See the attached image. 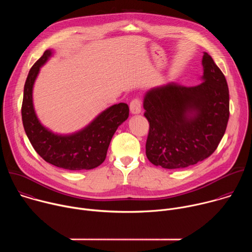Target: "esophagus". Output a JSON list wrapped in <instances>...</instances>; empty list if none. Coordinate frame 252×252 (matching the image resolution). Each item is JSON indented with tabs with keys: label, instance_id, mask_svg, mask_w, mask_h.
I'll list each match as a JSON object with an SVG mask.
<instances>
[{
	"label": "esophagus",
	"instance_id": "34e87169",
	"mask_svg": "<svg viewBox=\"0 0 252 252\" xmlns=\"http://www.w3.org/2000/svg\"><path fill=\"white\" fill-rule=\"evenodd\" d=\"M129 110H130V113H131V114H134V115L140 113V111H141V102H140V99H139L138 97L133 98V99L130 101Z\"/></svg>",
	"mask_w": 252,
	"mask_h": 252
}]
</instances>
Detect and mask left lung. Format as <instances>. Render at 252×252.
I'll return each instance as SVG.
<instances>
[{"instance_id": "8db88e82", "label": "left lung", "mask_w": 252, "mask_h": 252, "mask_svg": "<svg viewBox=\"0 0 252 252\" xmlns=\"http://www.w3.org/2000/svg\"><path fill=\"white\" fill-rule=\"evenodd\" d=\"M203 82L158 87L143 100L150 124L146 145L149 160L168 169L193 165L218 149L229 119V92L212 58H202Z\"/></svg>"}]
</instances>
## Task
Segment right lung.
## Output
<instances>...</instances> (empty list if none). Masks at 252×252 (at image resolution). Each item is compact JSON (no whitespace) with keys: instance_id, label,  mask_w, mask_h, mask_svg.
<instances>
[{"instance_id":"obj_1","label":"right lung","mask_w":252,"mask_h":252,"mask_svg":"<svg viewBox=\"0 0 252 252\" xmlns=\"http://www.w3.org/2000/svg\"><path fill=\"white\" fill-rule=\"evenodd\" d=\"M51 55L52 51H46L31 67L27 77L22 103L25 131L34 151L47 162L69 170L93 169L104 161L113 135L128 118V105L125 102L112 105L77 133L63 136L51 132L35 116L32 96L40 67Z\"/></svg>"}]
</instances>
